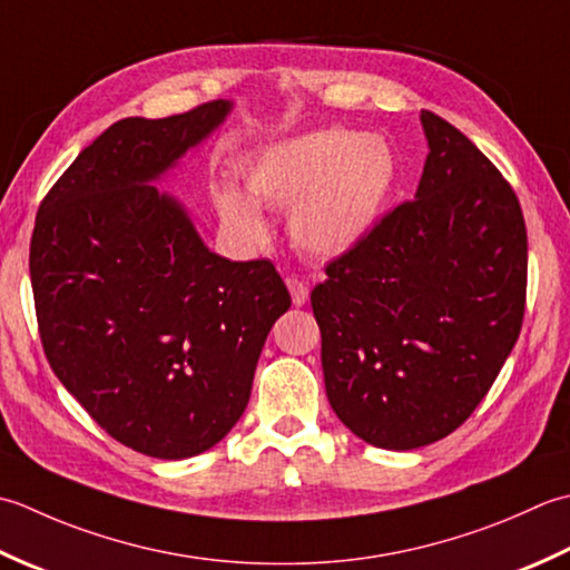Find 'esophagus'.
<instances>
[{"label": "esophagus", "instance_id": "obj_1", "mask_svg": "<svg viewBox=\"0 0 570 570\" xmlns=\"http://www.w3.org/2000/svg\"><path fill=\"white\" fill-rule=\"evenodd\" d=\"M287 289H289V295H293V302L297 307H302L305 305V302L309 299V289H307V285L299 281V277H295V275H289L287 277Z\"/></svg>", "mask_w": 570, "mask_h": 570}]
</instances>
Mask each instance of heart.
<instances>
[{"label":"heart","mask_w":570,"mask_h":570,"mask_svg":"<svg viewBox=\"0 0 570 570\" xmlns=\"http://www.w3.org/2000/svg\"><path fill=\"white\" fill-rule=\"evenodd\" d=\"M396 181L399 159L386 139L346 127L285 139L246 169L253 199L289 208V238L299 250L324 258L352 250L379 224ZM218 212L236 236L263 238L265 224L246 196L224 191Z\"/></svg>","instance_id":"1"}]
</instances>
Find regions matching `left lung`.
Returning <instances> with one entry per match:
<instances>
[{"mask_svg":"<svg viewBox=\"0 0 570 570\" xmlns=\"http://www.w3.org/2000/svg\"><path fill=\"white\" fill-rule=\"evenodd\" d=\"M415 199L381 216L312 289L324 389L368 445L415 450L450 435L492 389L527 305L517 194L458 127L423 110Z\"/></svg>","mask_w":570,"mask_h":570,"instance_id":"8db88e82","label":"left lung"}]
</instances>
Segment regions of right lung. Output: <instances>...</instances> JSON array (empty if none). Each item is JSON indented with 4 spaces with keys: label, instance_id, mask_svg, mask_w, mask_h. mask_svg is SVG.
Listing matches in <instances>:
<instances>
[{
    "label": "right lung",
    "instance_id": "add662e5",
    "mask_svg": "<svg viewBox=\"0 0 570 570\" xmlns=\"http://www.w3.org/2000/svg\"><path fill=\"white\" fill-rule=\"evenodd\" d=\"M228 110L212 100L110 125L43 196L31 234L53 374L110 438L159 460L199 455L238 423L265 336L289 307L271 261L212 253L149 184Z\"/></svg>",
    "mask_w": 570,
    "mask_h": 570
}]
</instances>
